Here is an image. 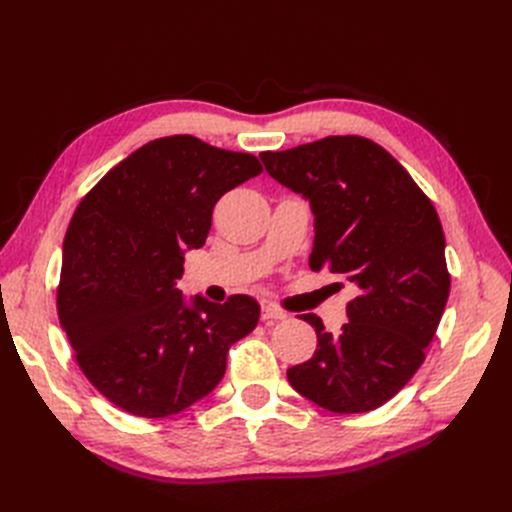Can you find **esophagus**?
Wrapping results in <instances>:
<instances>
[{
    "mask_svg": "<svg viewBox=\"0 0 512 512\" xmlns=\"http://www.w3.org/2000/svg\"><path fill=\"white\" fill-rule=\"evenodd\" d=\"M288 314L275 305H262V320H286Z\"/></svg>",
    "mask_w": 512,
    "mask_h": 512,
    "instance_id": "1",
    "label": "esophagus"
}]
</instances>
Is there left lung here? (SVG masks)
<instances>
[{
    "instance_id": "obj_1",
    "label": "left lung",
    "mask_w": 512,
    "mask_h": 512,
    "mask_svg": "<svg viewBox=\"0 0 512 512\" xmlns=\"http://www.w3.org/2000/svg\"><path fill=\"white\" fill-rule=\"evenodd\" d=\"M260 160L314 213L309 267H329L356 288L337 335L316 314L301 316L318 348L288 369V382L324 410H374L423 365L444 314L451 275L438 213L408 170L363 136H327Z\"/></svg>"
}]
</instances>
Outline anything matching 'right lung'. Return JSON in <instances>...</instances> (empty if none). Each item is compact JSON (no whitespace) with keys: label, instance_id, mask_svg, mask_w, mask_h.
<instances>
[{"label":"right lung","instance_id":"right-lung-1","mask_svg":"<svg viewBox=\"0 0 512 512\" xmlns=\"http://www.w3.org/2000/svg\"><path fill=\"white\" fill-rule=\"evenodd\" d=\"M262 173L252 153L166 136L136 149L76 207L57 290L61 327L83 374L134 416L179 414L207 397L228 348L260 305L213 303L177 288L185 252L203 247L218 200Z\"/></svg>","mask_w":512,"mask_h":512}]
</instances>
